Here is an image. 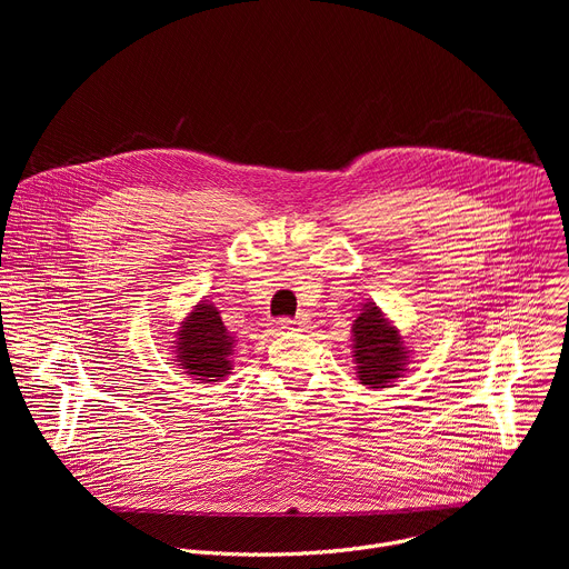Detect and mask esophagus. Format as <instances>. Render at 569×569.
Returning a JSON list of instances; mask_svg holds the SVG:
<instances>
[{
    "label": "esophagus",
    "mask_w": 569,
    "mask_h": 569,
    "mask_svg": "<svg viewBox=\"0 0 569 569\" xmlns=\"http://www.w3.org/2000/svg\"><path fill=\"white\" fill-rule=\"evenodd\" d=\"M308 327V319L301 315V317H295V319H290V317H281L279 321H277V329L279 331H303Z\"/></svg>",
    "instance_id": "34e87169"
}]
</instances>
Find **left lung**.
Returning <instances> with one entry per match:
<instances>
[{
  "label": "left lung",
  "instance_id": "left-lung-1",
  "mask_svg": "<svg viewBox=\"0 0 569 569\" xmlns=\"http://www.w3.org/2000/svg\"><path fill=\"white\" fill-rule=\"evenodd\" d=\"M410 351L402 347L400 331L371 301L353 321V360L362 385L371 389L389 387L408 367Z\"/></svg>",
  "mask_w": 569,
  "mask_h": 569
}]
</instances>
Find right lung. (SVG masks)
Instances as JSON below:
<instances>
[{"label":"right lung","instance_id":"1","mask_svg":"<svg viewBox=\"0 0 569 569\" xmlns=\"http://www.w3.org/2000/svg\"><path fill=\"white\" fill-rule=\"evenodd\" d=\"M233 336L222 323L220 310L200 301L182 321L176 340V358L180 369L196 380L202 382H220L227 373H231V351Z\"/></svg>","mask_w":569,"mask_h":569}]
</instances>
